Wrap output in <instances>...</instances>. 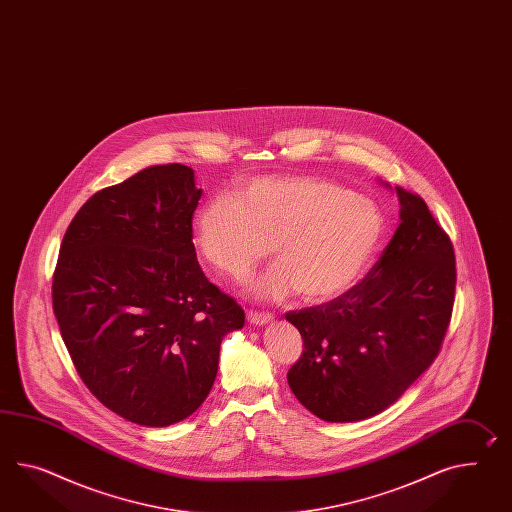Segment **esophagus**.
<instances>
[{
    "label": "esophagus",
    "instance_id": "1",
    "mask_svg": "<svg viewBox=\"0 0 512 512\" xmlns=\"http://www.w3.org/2000/svg\"><path fill=\"white\" fill-rule=\"evenodd\" d=\"M274 320V314L270 312H250L248 314V322L251 325H266Z\"/></svg>",
    "mask_w": 512,
    "mask_h": 512
}]
</instances>
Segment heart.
I'll return each mask as SVG.
<instances>
[{
  "instance_id": "b5f03b06",
  "label": "heart",
  "mask_w": 512,
  "mask_h": 512,
  "mask_svg": "<svg viewBox=\"0 0 512 512\" xmlns=\"http://www.w3.org/2000/svg\"><path fill=\"white\" fill-rule=\"evenodd\" d=\"M381 235L374 201L312 175L253 177L238 200L216 196L196 216L201 255L233 279L248 277L272 244L279 262L250 287L261 300H337L361 279Z\"/></svg>"
}]
</instances>
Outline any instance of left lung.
I'll use <instances>...</instances> for the list:
<instances>
[{"label":"left lung","instance_id":"left-lung-1","mask_svg":"<svg viewBox=\"0 0 512 512\" xmlns=\"http://www.w3.org/2000/svg\"><path fill=\"white\" fill-rule=\"evenodd\" d=\"M396 194L398 229L361 283L285 314L305 348L288 385L325 422L385 411L437 359L448 331L457 281L451 240L420 196Z\"/></svg>","mask_w":512,"mask_h":512}]
</instances>
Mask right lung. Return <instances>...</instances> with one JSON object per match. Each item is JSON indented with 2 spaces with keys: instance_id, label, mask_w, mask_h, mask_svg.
<instances>
[{
  "instance_id": "obj_1",
  "label": "right lung",
  "mask_w": 512,
  "mask_h": 512,
  "mask_svg": "<svg viewBox=\"0 0 512 512\" xmlns=\"http://www.w3.org/2000/svg\"><path fill=\"white\" fill-rule=\"evenodd\" d=\"M185 164L150 166L103 188L68 225L53 312L88 390L133 424L185 420L211 392L220 344L244 311L201 272Z\"/></svg>"
}]
</instances>
